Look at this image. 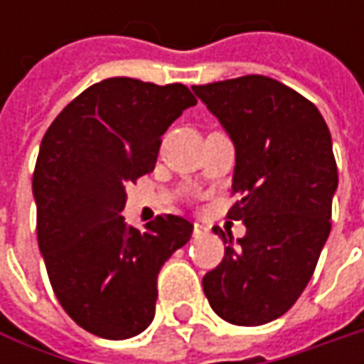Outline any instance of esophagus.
Here are the masks:
<instances>
[{"instance_id": "1", "label": "esophagus", "mask_w": 364, "mask_h": 364, "mask_svg": "<svg viewBox=\"0 0 364 364\" xmlns=\"http://www.w3.org/2000/svg\"><path fill=\"white\" fill-rule=\"evenodd\" d=\"M192 235H194V239H200L203 235H206V227L200 225V223H194V231H192Z\"/></svg>"}]
</instances>
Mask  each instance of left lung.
Instances as JSON below:
<instances>
[{"label":"left lung","mask_w":364,"mask_h":364,"mask_svg":"<svg viewBox=\"0 0 364 364\" xmlns=\"http://www.w3.org/2000/svg\"><path fill=\"white\" fill-rule=\"evenodd\" d=\"M235 144L229 218L245 237L203 277L210 308L237 326L284 316L301 296L330 235L338 170L328 125L300 92L261 75L192 87Z\"/></svg>","instance_id":"obj_1"}]
</instances>
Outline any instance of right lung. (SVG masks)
<instances>
[{
  "label": "right lung",
  "mask_w": 364,
  "mask_h": 364,
  "mask_svg": "<svg viewBox=\"0 0 364 364\" xmlns=\"http://www.w3.org/2000/svg\"><path fill=\"white\" fill-rule=\"evenodd\" d=\"M194 105L180 82L105 78L64 107L40 144V253L64 312L101 338H132L151 324L161 265L192 237L186 218L160 215L139 231L121 210L125 186L154 170L161 135Z\"/></svg>",
  "instance_id": "obj_1"
}]
</instances>
